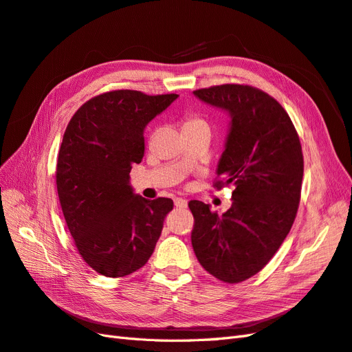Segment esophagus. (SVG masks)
Returning a JSON list of instances; mask_svg holds the SVG:
<instances>
[{
  "mask_svg": "<svg viewBox=\"0 0 352 352\" xmlns=\"http://www.w3.org/2000/svg\"><path fill=\"white\" fill-rule=\"evenodd\" d=\"M174 204H175V206L179 208V209L187 208V200H186V199H182V197H177V199L174 200Z\"/></svg>",
  "mask_w": 352,
  "mask_h": 352,
  "instance_id": "esophagus-1",
  "label": "esophagus"
}]
</instances>
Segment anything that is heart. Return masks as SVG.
Here are the masks:
<instances>
[{
	"instance_id": "heart-1",
	"label": "heart",
	"mask_w": 352,
	"mask_h": 352,
	"mask_svg": "<svg viewBox=\"0 0 352 352\" xmlns=\"http://www.w3.org/2000/svg\"><path fill=\"white\" fill-rule=\"evenodd\" d=\"M184 128H209V126L204 118L190 115L184 120Z\"/></svg>"
}]
</instances>
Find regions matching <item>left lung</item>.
Wrapping results in <instances>:
<instances>
[{"label":"left lung","instance_id":"8db88e82","mask_svg":"<svg viewBox=\"0 0 352 352\" xmlns=\"http://www.w3.org/2000/svg\"><path fill=\"white\" fill-rule=\"evenodd\" d=\"M193 94L230 115L215 187L234 190L232 208L223 215L190 200L192 245L209 274L240 283L268 264L292 228L302 187V148L286 110L258 88L224 84Z\"/></svg>","mask_w":352,"mask_h":352}]
</instances>
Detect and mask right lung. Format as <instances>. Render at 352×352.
Wrapping results in <instances>:
<instances>
[{"label":"right lung","mask_w":352,"mask_h":352,"mask_svg":"<svg viewBox=\"0 0 352 352\" xmlns=\"http://www.w3.org/2000/svg\"><path fill=\"white\" fill-rule=\"evenodd\" d=\"M116 89L93 97L70 119L58 150L60 206L85 263L106 277H124L152 256L174 202L147 200L129 184L144 156V128L177 100Z\"/></svg>","instance_id":"obj_1"}]
</instances>
